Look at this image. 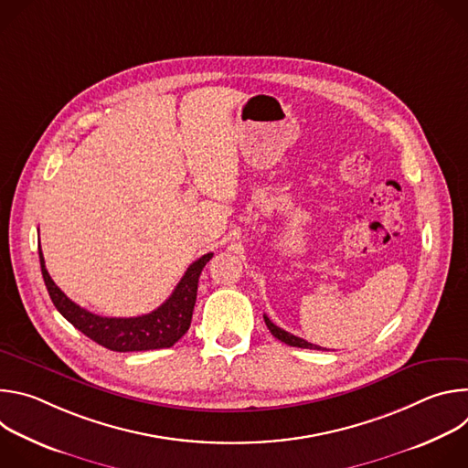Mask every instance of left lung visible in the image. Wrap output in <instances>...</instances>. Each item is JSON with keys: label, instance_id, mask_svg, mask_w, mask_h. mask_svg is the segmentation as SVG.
Instances as JSON below:
<instances>
[{"label": "left lung", "instance_id": "8db88e82", "mask_svg": "<svg viewBox=\"0 0 468 468\" xmlns=\"http://www.w3.org/2000/svg\"><path fill=\"white\" fill-rule=\"evenodd\" d=\"M264 318V324H266V327L271 329V333L272 335L276 337V339H280L282 343H285V345H289V346H296V348H309V350H320V346H316V345H311V343H307V341H303V339H300V337H296V335H292V333H289V331H285V329H282V327H278L269 316H262ZM324 350V348H322Z\"/></svg>", "mask_w": 468, "mask_h": 468}]
</instances>
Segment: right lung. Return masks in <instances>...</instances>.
<instances>
[{
  "label": "right lung",
  "instance_id": "1",
  "mask_svg": "<svg viewBox=\"0 0 468 468\" xmlns=\"http://www.w3.org/2000/svg\"><path fill=\"white\" fill-rule=\"evenodd\" d=\"M38 255L42 278L57 311L89 339L112 352H144L174 346L190 327L199 274L213 257V253H206L194 261L170 298L155 311L143 316L109 318L80 307L66 296L49 278L40 248Z\"/></svg>",
  "mask_w": 468,
  "mask_h": 468
}]
</instances>
